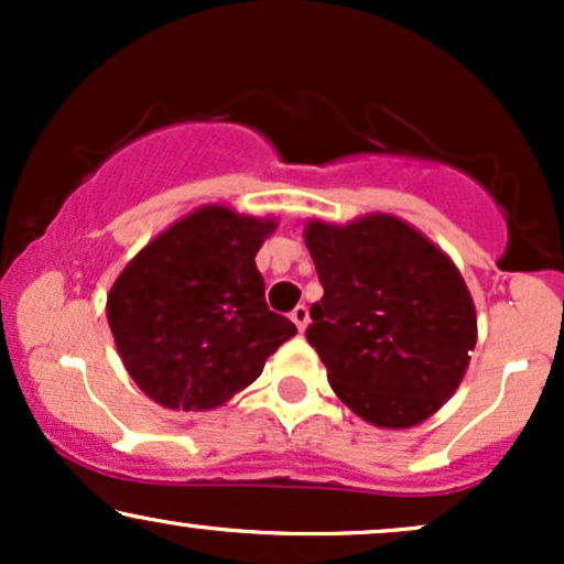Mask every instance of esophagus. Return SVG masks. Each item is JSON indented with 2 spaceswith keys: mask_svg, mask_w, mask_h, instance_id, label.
<instances>
[{
  "mask_svg": "<svg viewBox=\"0 0 564 564\" xmlns=\"http://www.w3.org/2000/svg\"><path fill=\"white\" fill-rule=\"evenodd\" d=\"M291 321H294V326L300 328V332H304V326H307V321H310V313H307V307H304V304H296L294 310H291V315H289Z\"/></svg>",
  "mask_w": 564,
  "mask_h": 564,
  "instance_id": "esophagus-1",
  "label": "esophagus"
}]
</instances>
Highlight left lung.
<instances>
[{
  "mask_svg": "<svg viewBox=\"0 0 564 564\" xmlns=\"http://www.w3.org/2000/svg\"><path fill=\"white\" fill-rule=\"evenodd\" d=\"M304 241L323 286L304 334L332 390L377 426L422 424L456 392L477 341L456 264L390 215L310 223Z\"/></svg>",
  "mask_w": 564,
  "mask_h": 564,
  "instance_id": "8db88e82",
  "label": "left lung"
}]
</instances>
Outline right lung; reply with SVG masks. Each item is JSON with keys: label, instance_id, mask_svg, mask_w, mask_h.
<instances>
[{"label": "right lung", "instance_id": "right-lung-1", "mask_svg": "<svg viewBox=\"0 0 564 564\" xmlns=\"http://www.w3.org/2000/svg\"><path fill=\"white\" fill-rule=\"evenodd\" d=\"M275 223L204 206L153 238L108 294L129 377L172 411H209L262 373L296 326L264 302L254 257Z\"/></svg>", "mask_w": 564, "mask_h": 564}]
</instances>
